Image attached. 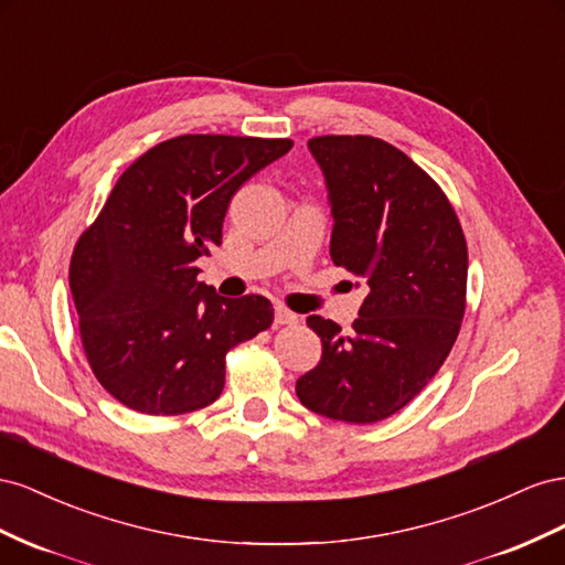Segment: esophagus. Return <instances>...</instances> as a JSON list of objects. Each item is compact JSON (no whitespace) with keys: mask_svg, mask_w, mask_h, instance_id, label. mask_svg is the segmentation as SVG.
Wrapping results in <instances>:
<instances>
[{"mask_svg":"<svg viewBox=\"0 0 565 565\" xmlns=\"http://www.w3.org/2000/svg\"><path fill=\"white\" fill-rule=\"evenodd\" d=\"M274 321H277L279 327H296L298 321H300V317L296 312H291V310H286L284 305H279V308L274 310Z\"/></svg>","mask_w":565,"mask_h":565,"instance_id":"1","label":"esophagus"}]
</instances>
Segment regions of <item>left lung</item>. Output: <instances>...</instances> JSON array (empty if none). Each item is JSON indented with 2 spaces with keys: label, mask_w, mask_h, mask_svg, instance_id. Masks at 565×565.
Listing matches in <instances>:
<instances>
[{
  "label": "left lung",
  "mask_w": 565,
  "mask_h": 565,
  "mask_svg": "<svg viewBox=\"0 0 565 565\" xmlns=\"http://www.w3.org/2000/svg\"><path fill=\"white\" fill-rule=\"evenodd\" d=\"M333 213L331 260L369 294L348 333L319 315V364L298 379L308 409L376 424L426 388L452 350L466 310L469 253L440 184L393 143L369 135L308 141Z\"/></svg>",
  "instance_id": "obj_1"
}]
</instances>
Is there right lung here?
Instances as JSON below:
<instances>
[{
	"instance_id": "obj_1",
	"label": "right lung",
	"mask_w": 565,
	"mask_h": 565,
	"mask_svg": "<svg viewBox=\"0 0 565 565\" xmlns=\"http://www.w3.org/2000/svg\"><path fill=\"white\" fill-rule=\"evenodd\" d=\"M291 147L230 135L160 141L79 234L68 269L79 341L96 381L125 407L177 416L213 405L227 352L271 327L267 298H222L193 263L222 244L238 186Z\"/></svg>"
}]
</instances>
